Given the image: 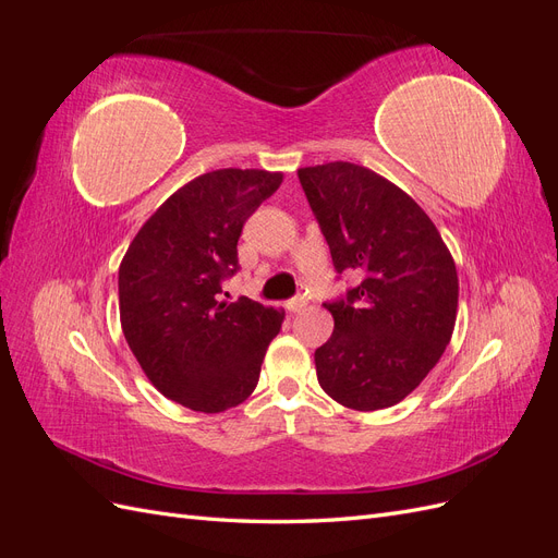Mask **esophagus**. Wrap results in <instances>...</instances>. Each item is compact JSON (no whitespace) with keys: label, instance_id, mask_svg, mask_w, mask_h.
I'll list each match as a JSON object with an SVG mask.
<instances>
[{"label":"esophagus","instance_id":"esophagus-1","mask_svg":"<svg viewBox=\"0 0 558 558\" xmlns=\"http://www.w3.org/2000/svg\"><path fill=\"white\" fill-rule=\"evenodd\" d=\"M305 307H307V295H295V298H291L289 302H286V310L293 312V314L302 312Z\"/></svg>","mask_w":558,"mask_h":558}]
</instances>
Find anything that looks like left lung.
I'll use <instances>...</instances> for the list:
<instances>
[{"instance_id": "8db88e82", "label": "left lung", "mask_w": 558, "mask_h": 558, "mask_svg": "<svg viewBox=\"0 0 558 558\" xmlns=\"http://www.w3.org/2000/svg\"><path fill=\"white\" fill-rule=\"evenodd\" d=\"M337 275L361 283L324 302L330 340L314 351L324 391L344 408H391L445 353L459 307V277L428 214L398 185L353 162L298 170Z\"/></svg>"}]
</instances>
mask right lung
<instances>
[{"label": "right lung", "instance_id": "right-lung-1", "mask_svg": "<svg viewBox=\"0 0 558 558\" xmlns=\"http://www.w3.org/2000/svg\"><path fill=\"white\" fill-rule=\"evenodd\" d=\"M281 185L279 172L216 170L185 183L148 218L118 269L125 340L146 377L183 408L216 414L244 402L283 314L228 302L246 218Z\"/></svg>", "mask_w": 558, "mask_h": 558}]
</instances>
